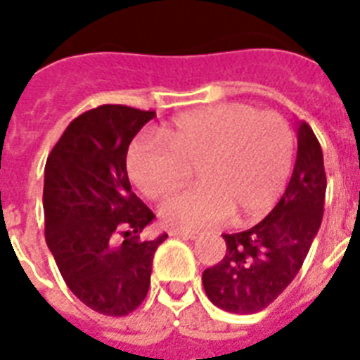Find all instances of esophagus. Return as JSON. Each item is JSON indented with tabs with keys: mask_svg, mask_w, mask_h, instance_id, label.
<instances>
[{
	"mask_svg": "<svg viewBox=\"0 0 360 360\" xmlns=\"http://www.w3.org/2000/svg\"><path fill=\"white\" fill-rule=\"evenodd\" d=\"M169 237H183V239H196L200 233L192 230H181V228H169L168 230Z\"/></svg>",
	"mask_w": 360,
	"mask_h": 360,
	"instance_id": "1",
	"label": "esophagus"
}]
</instances>
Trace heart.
I'll return each instance as SVG.
<instances>
[{"label": "heart", "mask_w": 360, "mask_h": 360, "mask_svg": "<svg viewBox=\"0 0 360 360\" xmlns=\"http://www.w3.org/2000/svg\"><path fill=\"white\" fill-rule=\"evenodd\" d=\"M160 137L129 147L127 172L143 196L160 200L194 166L198 183L169 196L160 217L179 228L228 219L252 222L273 207L290 177L295 138L284 117L239 103L194 110L169 121Z\"/></svg>", "instance_id": "obj_1"}]
</instances>
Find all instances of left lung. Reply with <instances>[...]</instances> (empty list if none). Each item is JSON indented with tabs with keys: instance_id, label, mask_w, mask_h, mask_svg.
<instances>
[{
	"instance_id": "obj_1",
	"label": "left lung",
	"mask_w": 360,
	"mask_h": 360,
	"mask_svg": "<svg viewBox=\"0 0 360 360\" xmlns=\"http://www.w3.org/2000/svg\"><path fill=\"white\" fill-rule=\"evenodd\" d=\"M323 151L304 121L297 123V160L276 207L254 228L224 233L226 256L203 271V290L231 314L267 308L295 278L323 219Z\"/></svg>"
}]
</instances>
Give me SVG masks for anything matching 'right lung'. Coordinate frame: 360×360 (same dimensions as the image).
<instances>
[{
	"label": "right lung",
	"mask_w": 360,
	"mask_h": 360,
	"mask_svg": "<svg viewBox=\"0 0 360 360\" xmlns=\"http://www.w3.org/2000/svg\"><path fill=\"white\" fill-rule=\"evenodd\" d=\"M155 112L103 104L65 129L44 166V237L69 290L104 316H127L151 284L168 233L141 240L155 214L130 191L127 151ZM124 237V243L117 240Z\"/></svg>",
	"instance_id": "add662e5"
}]
</instances>
